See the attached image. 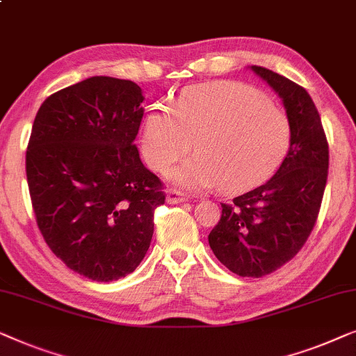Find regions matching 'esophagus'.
<instances>
[{"instance_id": "esophagus-1", "label": "esophagus", "mask_w": 356, "mask_h": 356, "mask_svg": "<svg viewBox=\"0 0 356 356\" xmlns=\"http://www.w3.org/2000/svg\"><path fill=\"white\" fill-rule=\"evenodd\" d=\"M187 197L182 192H179V190H169L168 195H166V202L169 204H179V203H184L187 202Z\"/></svg>"}]
</instances>
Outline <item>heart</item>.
<instances>
[{
    "instance_id": "1",
    "label": "heart",
    "mask_w": 356,
    "mask_h": 356,
    "mask_svg": "<svg viewBox=\"0 0 356 356\" xmlns=\"http://www.w3.org/2000/svg\"><path fill=\"white\" fill-rule=\"evenodd\" d=\"M197 156L169 172L179 187L226 193L252 190L273 176L290 147L282 109L240 83H209L180 95L174 108L158 103L143 121L142 152L154 171H166L192 148Z\"/></svg>"
}]
</instances>
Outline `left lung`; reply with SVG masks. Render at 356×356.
Wrapping results in <instances>:
<instances>
[{"label":"left lung","instance_id":"obj_1","mask_svg":"<svg viewBox=\"0 0 356 356\" xmlns=\"http://www.w3.org/2000/svg\"><path fill=\"white\" fill-rule=\"evenodd\" d=\"M250 69L282 99L290 147L266 184L221 204V219L208 242L229 271L261 277L290 261L312 234L326 188L329 147L307 90L266 67Z\"/></svg>","mask_w":356,"mask_h":356}]
</instances>
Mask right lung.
<instances>
[{"label": "right lung", "instance_id": "right-lung-1", "mask_svg": "<svg viewBox=\"0 0 356 356\" xmlns=\"http://www.w3.org/2000/svg\"><path fill=\"white\" fill-rule=\"evenodd\" d=\"M143 92L132 80L95 76L44 99L26 171L38 229L51 252L97 282L134 273L164 203L137 138Z\"/></svg>", "mask_w": 356, "mask_h": 356}]
</instances>
